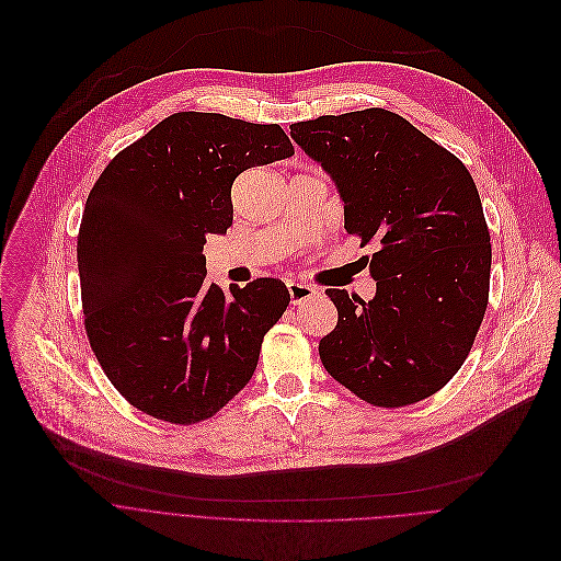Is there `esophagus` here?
<instances>
[{
    "label": "esophagus",
    "mask_w": 561,
    "mask_h": 561,
    "mask_svg": "<svg viewBox=\"0 0 561 561\" xmlns=\"http://www.w3.org/2000/svg\"><path fill=\"white\" fill-rule=\"evenodd\" d=\"M287 291H289L291 305H302V302H307L309 298H313L318 294L316 287H309V285H302V283H287Z\"/></svg>",
    "instance_id": "34e87169"
}]
</instances>
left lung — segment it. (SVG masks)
I'll list each match as a JSON object with an SVG mask.
<instances>
[{"label":"left lung","mask_w":561,"mask_h":561,"mask_svg":"<svg viewBox=\"0 0 561 561\" xmlns=\"http://www.w3.org/2000/svg\"><path fill=\"white\" fill-rule=\"evenodd\" d=\"M291 139L335 181L345 230L376 296L324 294L339 324L318 345L329 376L374 407H407L465 365L489 305L491 234L467 165L385 107L291 124Z\"/></svg>","instance_id":"obj_1"}]
</instances>
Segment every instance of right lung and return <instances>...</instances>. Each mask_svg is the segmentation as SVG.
<instances>
[{
	"label": "right lung",
	"mask_w": 561,
	"mask_h": 561,
	"mask_svg": "<svg viewBox=\"0 0 561 561\" xmlns=\"http://www.w3.org/2000/svg\"><path fill=\"white\" fill-rule=\"evenodd\" d=\"M294 154L278 124L174 112L112 159L88 194L77 263L90 347L139 411L196 424L254 376L263 335L289 305L278 278L226 294L203 245L232 226V183Z\"/></svg>",
	"instance_id": "add662e5"
}]
</instances>
